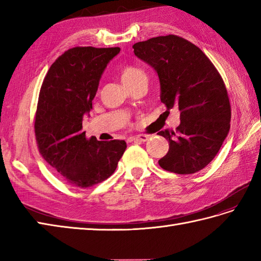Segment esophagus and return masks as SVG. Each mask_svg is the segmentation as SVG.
I'll return each instance as SVG.
<instances>
[{"label":"esophagus","mask_w":261,"mask_h":261,"mask_svg":"<svg viewBox=\"0 0 261 261\" xmlns=\"http://www.w3.org/2000/svg\"><path fill=\"white\" fill-rule=\"evenodd\" d=\"M149 139L148 136L145 135H140V136H136V137H130L127 141H135V142H146Z\"/></svg>","instance_id":"esophagus-1"}]
</instances>
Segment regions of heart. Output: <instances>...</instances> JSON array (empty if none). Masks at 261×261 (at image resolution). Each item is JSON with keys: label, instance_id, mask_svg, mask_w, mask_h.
<instances>
[{"label": "heart", "instance_id": "1", "mask_svg": "<svg viewBox=\"0 0 261 261\" xmlns=\"http://www.w3.org/2000/svg\"><path fill=\"white\" fill-rule=\"evenodd\" d=\"M120 75L122 83H123L125 86L130 85L132 83H135L141 79H146L145 73H143L140 68L135 67V66H126V67L122 68Z\"/></svg>", "mask_w": 261, "mask_h": 261}]
</instances>
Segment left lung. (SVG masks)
I'll use <instances>...</instances> for the list:
<instances>
[{
  "label": "left lung",
  "instance_id": "1",
  "mask_svg": "<svg viewBox=\"0 0 261 261\" xmlns=\"http://www.w3.org/2000/svg\"><path fill=\"white\" fill-rule=\"evenodd\" d=\"M132 48L156 70L160 101L167 110L176 107L180 112L176 131L158 132L169 142L159 166L180 175L206 167L230 130L231 107L222 77L201 49L180 37L151 38Z\"/></svg>",
  "mask_w": 261,
  "mask_h": 261
}]
</instances>
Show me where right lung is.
I'll use <instances>...</instances> for the list:
<instances>
[{
    "label": "right lung",
    "instance_id": "add662e5",
    "mask_svg": "<svg viewBox=\"0 0 261 261\" xmlns=\"http://www.w3.org/2000/svg\"><path fill=\"white\" fill-rule=\"evenodd\" d=\"M119 53V47L71 48L50 66L42 83L35 121L39 151L75 187L109 178L126 149L124 140L86 139L83 131L103 71Z\"/></svg>",
    "mask_w": 261,
    "mask_h": 261
}]
</instances>
